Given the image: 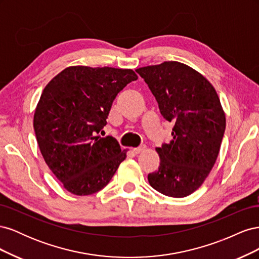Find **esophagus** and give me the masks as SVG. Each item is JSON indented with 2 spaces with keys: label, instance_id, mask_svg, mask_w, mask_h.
<instances>
[{
  "label": "esophagus",
  "instance_id": "esophagus-1",
  "mask_svg": "<svg viewBox=\"0 0 259 259\" xmlns=\"http://www.w3.org/2000/svg\"><path fill=\"white\" fill-rule=\"evenodd\" d=\"M146 149V146L145 145H142V146H139V147H137V148H134L133 149V151H134V153H140V152H143L144 150Z\"/></svg>",
  "mask_w": 259,
  "mask_h": 259
}]
</instances>
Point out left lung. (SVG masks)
<instances>
[{"instance_id":"8db88e82","label":"left lung","mask_w":259,"mask_h":259,"mask_svg":"<svg viewBox=\"0 0 259 259\" xmlns=\"http://www.w3.org/2000/svg\"><path fill=\"white\" fill-rule=\"evenodd\" d=\"M159 104L174 124L171 140L155 148L159 169L150 186L171 198H185L201 187L213 168L226 128V115L214 86L197 70L178 61L139 68Z\"/></svg>"}]
</instances>
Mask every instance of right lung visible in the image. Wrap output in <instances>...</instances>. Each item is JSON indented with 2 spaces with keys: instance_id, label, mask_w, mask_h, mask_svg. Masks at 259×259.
Wrapping results in <instances>:
<instances>
[{
  "instance_id": "1",
  "label": "right lung",
  "mask_w": 259,
  "mask_h": 259,
  "mask_svg": "<svg viewBox=\"0 0 259 259\" xmlns=\"http://www.w3.org/2000/svg\"><path fill=\"white\" fill-rule=\"evenodd\" d=\"M138 79L132 69L71 66L49 82L36 105V142L67 191L90 195L110 182L127 150L99 132L117 93Z\"/></svg>"
}]
</instances>
